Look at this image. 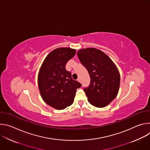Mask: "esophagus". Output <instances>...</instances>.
<instances>
[{
    "mask_svg": "<svg viewBox=\"0 0 150 150\" xmlns=\"http://www.w3.org/2000/svg\"><path fill=\"white\" fill-rule=\"evenodd\" d=\"M77 80H78V81H79V82H81V78H78Z\"/></svg>",
    "mask_w": 150,
    "mask_h": 150,
    "instance_id": "esophagus-1",
    "label": "esophagus"
}]
</instances>
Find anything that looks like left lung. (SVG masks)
Instances as JSON below:
<instances>
[{"label":"left lung","mask_w":150,"mask_h":150,"mask_svg":"<svg viewBox=\"0 0 150 150\" xmlns=\"http://www.w3.org/2000/svg\"><path fill=\"white\" fill-rule=\"evenodd\" d=\"M78 56L88 72L90 83L83 90L88 102L97 108H104L117 96L120 86V74L111 59L95 48L79 50Z\"/></svg>","instance_id":"obj_1"}]
</instances>
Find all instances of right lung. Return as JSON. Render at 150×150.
Returning <instances> with one entry per match:
<instances>
[{"mask_svg":"<svg viewBox=\"0 0 150 150\" xmlns=\"http://www.w3.org/2000/svg\"><path fill=\"white\" fill-rule=\"evenodd\" d=\"M75 53V50L71 48L56 49L47 56L40 68L38 85L41 96L56 109L62 110L71 105L76 89L81 87L65 69L67 63Z\"/></svg>","mask_w":150,"mask_h":150,"instance_id":"1","label":"right lung"}]
</instances>
